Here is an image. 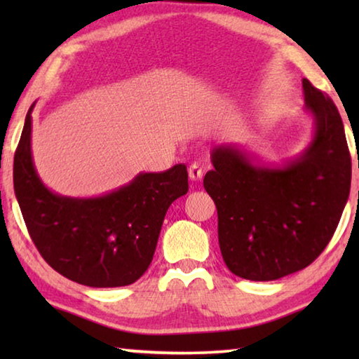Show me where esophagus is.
Instances as JSON below:
<instances>
[{"instance_id":"1","label":"esophagus","mask_w":359,"mask_h":359,"mask_svg":"<svg viewBox=\"0 0 359 359\" xmlns=\"http://www.w3.org/2000/svg\"><path fill=\"white\" fill-rule=\"evenodd\" d=\"M188 175H190V179L194 180V182L201 180L203 175H204V171H203L201 165H198V163H193V165L188 168Z\"/></svg>"}]
</instances>
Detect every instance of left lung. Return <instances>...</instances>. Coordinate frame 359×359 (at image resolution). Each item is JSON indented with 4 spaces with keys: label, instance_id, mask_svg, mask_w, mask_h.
Returning a JSON list of instances; mask_svg holds the SVG:
<instances>
[{
    "label": "left lung",
    "instance_id": "8db88e82",
    "mask_svg": "<svg viewBox=\"0 0 359 359\" xmlns=\"http://www.w3.org/2000/svg\"><path fill=\"white\" fill-rule=\"evenodd\" d=\"M315 135L299 158L261 168L234 147L212 150L204 188L217 205L218 244L228 269L255 282L307 267L330 244L350 194L351 158L330 96L302 79Z\"/></svg>",
    "mask_w": 359,
    "mask_h": 359
}]
</instances>
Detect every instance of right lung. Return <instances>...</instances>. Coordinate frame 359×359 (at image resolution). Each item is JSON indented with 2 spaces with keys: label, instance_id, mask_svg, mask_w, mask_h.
Here are the masks:
<instances>
[{
  "label": "right lung",
  "instance_id": "add662e5",
  "mask_svg": "<svg viewBox=\"0 0 359 359\" xmlns=\"http://www.w3.org/2000/svg\"><path fill=\"white\" fill-rule=\"evenodd\" d=\"M33 107L14 156V190L29 238L47 264L72 282L95 288L135 283L151 263L169 205L188 191L187 166L141 172L104 196H60L33 165Z\"/></svg>",
  "mask_w": 359,
  "mask_h": 359
}]
</instances>
